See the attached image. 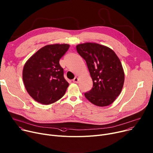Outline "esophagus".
Returning <instances> with one entry per match:
<instances>
[{
  "label": "esophagus",
  "mask_w": 153,
  "mask_h": 153,
  "mask_svg": "<svg viewBox=\"0 0 153 153\" xmlns=\"http://www.w3.org/2000/svg\"><path fill=\"white\" fill-rule=\"evenodd\" d=\"M78 77H75L74 79H73V82L74 83H78Z\"/></svg>",
  "instance_id": "esophagus-1"
}]
</instances>
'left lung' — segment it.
Returning <instances> with one entry per match:
<instances>
[{"mask_svg":"<svg viewBox=\"0 0 153 153\" xmlns=\"http://www.w3.org/2000/svg\"><path fill=\"white\" fill-rule=\"evenodd\" d=\"M78 53L86 61L93 87L85 97L98 107L111 104L122 91L124 72L116 53L108 47L87 42L76 45Z\"/></svg>","mask_w":153,"mask_h":153,"instance_id":"1","label":"left lung"}]
</instances>
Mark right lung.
I'll return each mask as SVG.
<instances>
[{
  "label": "right lung",
  "instance_id": "right-lung-1",
  "mask_svg": "<svg viewBox=\"0 0 153 153\" xmlns=\"http://www.w3.org/2000/svg\"><path fill=\"white\" fill-rule=\"evenodd\" d=\"M69 47L65 43L45 46L25 63L23 82L29 94L37 102L49 105L65 94L69 84L64 77L59 60Z\"/></svg>",
  "mask_w": 153,
  "mask_h": 153
}]
</instances>
